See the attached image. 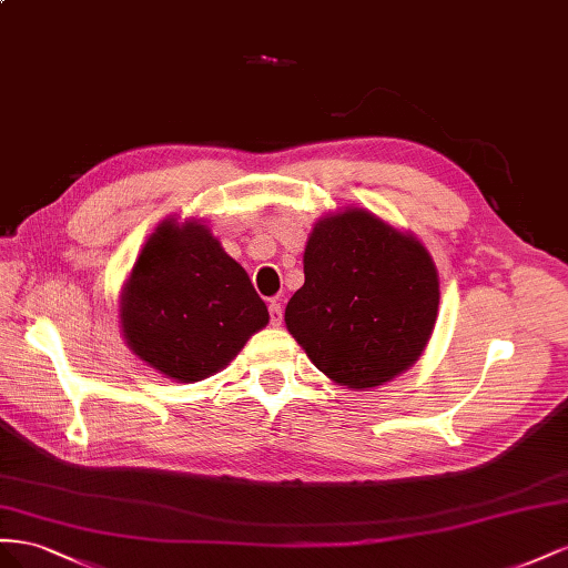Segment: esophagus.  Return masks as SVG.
I'll use <instances>...</instances> for the list:
<instances>
[{
	"mask_svg": "<svg viewBox=\"0 0 568 568\" xmlns=\"http://www.w3.org/2000/svg\"><path fill=\"white\" fill-rule=\"evenodd\" d=\"M268 314H271V326H281V321H283V306H281V302L271 300Z\"/></svg>",
	"mask_w": 568,
	"mask_h": 568,
	"instance_id": "1",
	"label": "esophagus"
}]
</instances>
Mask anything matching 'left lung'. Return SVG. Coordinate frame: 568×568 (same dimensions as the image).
<instances>
[{
	"label": "left lung",
	"instance_id": "left-lung-1",
	"mask_svg": "<svg viewBox=\"0 0 568 568\" xmlns=\"http://www.w3.org/2000/svg\"><path fill=\"white\" fill-rule=\"evenodd\" d=\"M437 306L440 278L424 242L347 206L306 237L304 285L285 306V326L333 383L368 390L418 362Z\"/></svg>",
	"mask_w": 568,
	"mask_h": 568
}]
</instances>
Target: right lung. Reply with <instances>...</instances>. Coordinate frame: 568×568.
<instances>
[{
  "label": "right lung",
  "instance_id": "right-lung-1",
  "mask_svg": "<svg viewBox=\"0 0 568 568\" xmlns=\"http://www.w3.org/2000/svg\"><path fill=\"white\" fill-rule=\"evenodd\" d=\"M266 323L247 271L200 219L161 221L119 295L128 349L178 383L219 374Z\"/></svg>",
  "mask_w": 568,
  "mask_h": 568
}]
</instances>
